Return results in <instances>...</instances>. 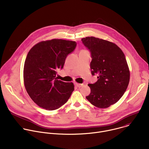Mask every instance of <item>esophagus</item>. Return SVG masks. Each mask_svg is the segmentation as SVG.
I'll list each match as a JSON object with an SVG mask.
<instances>
[{"mask_svg":"<svg viewBox=\"0 0 149 149\" xmlns=\"http://www.w3.org/2000/svg\"><path fill=\"white\" fill-rule=\"evenodd\" d=\"M75 85L77 87H78V88H80V87H81L83 86L82 84H79V83H77V82H75Z\"/></svg>","mask_w":149,"mask_h":149,"instance_id":"obj_1","label":"esophagus"}]
</instances>
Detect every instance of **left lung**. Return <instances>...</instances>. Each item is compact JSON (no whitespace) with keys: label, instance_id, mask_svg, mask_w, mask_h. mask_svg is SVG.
Returning a JSON list of instances; mask_svg holds the SVG:
<instances>
[{"label":"left lung","instance_id":"1","mask_svg":"<svg viewBox=\"0 0 149 149\" xmlns=\"http://www.w3.org/2000/svg\"><path fill=\"white\" fill-rule=\"evenodd\" d=\"M82 41L91 54V74L98 78L95 83L88 84L91 93L86 98L97 108H108L121 98L129 86L130 73L125 55L109 40L90 36Z\"/></svg>","mask_w":149,"mask_h":149}]
</instances>
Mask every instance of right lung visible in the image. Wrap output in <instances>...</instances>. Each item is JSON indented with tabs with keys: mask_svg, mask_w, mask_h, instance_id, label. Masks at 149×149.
I'll use <instances>...</instances> for the list:
<instances>
[{
	"mask_svg": "<svg viewBox=\"0 0 149 149\" xmlns=\"http://www.w3.org/2000/svg\"><path fill=\"white\" fill-rule=\"evenodd\" d=\"M75 41L53 39L41 41L29 51L24 63V82L31 98L40 107L55 110L65 104L74 90L72 82L56 79Z\"/></svg>",
	"mask_w": 149,
	"mask_h": 149,
	"instance_id": "right-lung-1",
	"label": "right lung"
}]
</instances>
